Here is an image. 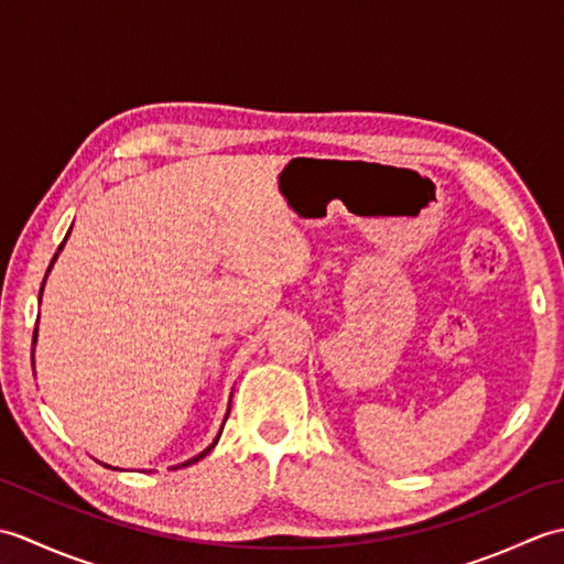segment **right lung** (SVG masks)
<instances>
[{"label":"right lung","mask_w":564,"mask_h":564,"mask_svg":"<svg viewBox=\"0 0 564 564\" xmlns=\"http://www.w3.org/2000/svg\"><path fill=\"white\" fill-rule=\"evenodd\" d=\"M72 230V227H69ZM67 237H69V232L65 235V239H63V245L57 247V251H55V257H53V261H51V267H47V273H51V269H53V263H55V259L59 257V251H63V247H65V242H67ZM47 273H45V279H47ZM45 279H43V285H41V293H39V301H41V295H43V289H45ZM35 337H39V327L33 329V346H35ZM230 402H232V394H230ZM227 414H230V406H227ZM227 414H225V419H227ZM225 419H223V424H225ZM220 434H223V426H220V431H218V436H215V441L210 443V446L206 448V451H200L198 455H194V458H188V460H184V463H178V465H172V470H178V467H188V465H194V463H198L200 458H206V455L215 448V443H218V438H220ZM106 467H111V465H106ZM111 470H118V467H111Z\"/></svg>","instance_id":"right-lung-1"}]
</instances>
